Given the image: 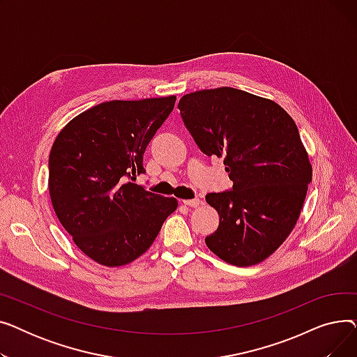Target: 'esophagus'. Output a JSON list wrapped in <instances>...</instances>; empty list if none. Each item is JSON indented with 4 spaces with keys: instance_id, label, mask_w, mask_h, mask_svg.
Returning a JSON list of instances; mask_svg holds the SVG:
<instances>
[{
    "instance_id": "esophagus-1",
    "label": "esophagus",
    "mask_w": 357,
    "mask_h": 357,
    "mask_svg": "<svg viewBox=\"0 0 357 357\" xmlns=\"http://www.w3.org/2000/svg\"><path fill=\"white\" fill-rule=\"evenodd\" d=\"M183 204H185V205H188V207L195 208V207H198V205L201 204V201H199L198 198H194V199H185V201H183Z\"/></svg>"
}]
</instances>
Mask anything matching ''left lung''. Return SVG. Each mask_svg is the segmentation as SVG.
<instances>
[{
  "instance_id": "1",
  "label": "left lung",
  "mask_w": 357,
  "mask_h": 357,
  "mask_svg": "<svg viewBox=\"0 0 357 357\" xmlns=\"http://www.w3.org/2000/svg\"><path fill=\"white\" fill-rule=\"evenodd\" d=\"M178 108L201 152L222 156L233 181L205 197L220 217L205 243L227 264H259L292 231L311 182L295 121L276 102L230 86L186 93Z\"/></svg>"
}]
</instances>
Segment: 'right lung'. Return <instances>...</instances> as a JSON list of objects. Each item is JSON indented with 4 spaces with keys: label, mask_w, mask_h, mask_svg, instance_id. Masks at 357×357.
I'll return each instance as SVG.
<instances>
[{
    "label": "right lung",
    "mask_w": 357,
    "mask_h": 357,
    "mask_svg": "<svg viewBox=\"0 0 357 357\" xmlns=\"http://www.w3.org/2000/svg\"><path fill=\"white\" fill-rule=\"evenodd\" d=\"M176 97L107 101L70 120L49 156V192L65 230L88 257L123 266L155 241L178 202L131 182Z\"/></svg>",
    "instance_id": "add662e5"
}]
</instances>
